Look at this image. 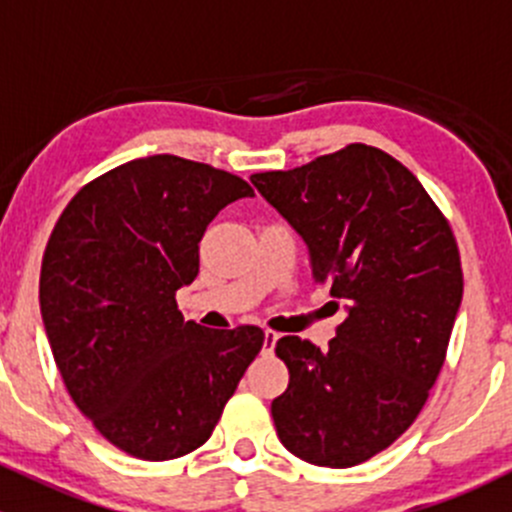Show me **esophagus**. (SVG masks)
Returning <instances> with one entry per match:
<instances>
[{
	"mask_svg": "<svg viewBox=\"0 0 512 512\" xmlns=\"http://www.w3.org/2000/svg\"><path fill=\"white\" fill-rule=\"evenodd\" d=\"M277 339H280V334H277V332H270V329H267V332H265V347H262V352H265V354H272V349H275Z\"/></svg>",
	"mask_w": 512,
	"mask_h": 512,
	"instance_id": "esophagus-1",
	"label": "esophagus"
}]
</instances>
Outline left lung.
<instances>
[{"instance_id": "1", "label": "left lung", "mask_w": 512, "mask_h": 512, "mask_svg": "<svg viewBox=\"0 0 512 512\" xmlns=\"http://www.w3.org/2000/svg\"><path fill=\"white\" fill-rule=\"evenodd\" d=\"M250 180L347 309L324 352L277 342L289 369L272 401L277 436L314 466H359L416 421L436 384L463 297L456 237L416 175L364 143Z\"/></svg>"}]
</instances>
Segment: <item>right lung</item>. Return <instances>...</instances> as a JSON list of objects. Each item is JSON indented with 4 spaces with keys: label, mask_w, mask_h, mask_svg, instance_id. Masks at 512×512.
I'll use <instances>...</instances> for the list:
<instances>
[{
    "label": "right lung",
    "mask_w": 512,
    "mask_h": 512,
    "mask_svg": "<svg viewBox=\"0 0 512 512\" xmlns=\"http://www.w3.org/2000/svg\"><path fill=\"white\" fill-rule=\"evenodd\" d=\"M252 195L237 175L163 153L91 180L54 225L39 277L46 337L74 404L128 456L203 446L265 344L260 327L203 329L175 304L215 215Z\"/></svg>",
    "instance_id": "add662e5"
}]
</instances>
